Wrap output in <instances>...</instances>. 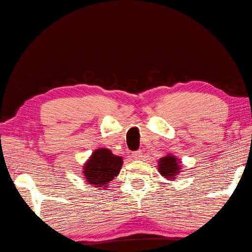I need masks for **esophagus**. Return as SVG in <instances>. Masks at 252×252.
Here are the masks:
<instances>
[{"mask_svg": "<svg viewBox=\"0 0 252 252\" xmlns=\"http://www.w3.org/2000/svg\"><path fill=\"white\" fill-rule=\"evenodd\" d=\"M132 157H133L135 159H141L143 158V153H142V151H136V152H133Z\"/></svg>", "mask_w": 252, "mask_h": 252, "instance_id": "34e87169", "label": "esophagus"}]
</instances>
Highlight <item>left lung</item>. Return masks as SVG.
I'll list each match as a JSON object with an SVG mask.
<instances>
[{"mask_svg":"<svg viewBox=\"0 0 252 252\" xmlns=\"http://www.w3.org/2000/svg\"><path fill=\"white\" fill-rule=\"evenodd\" d=\"M158 172L161 175L167 180H175V177L178 173L181 172V164L175 155L167 154L158 159Z\"/></svg>","mask_w":252,"mask_h":252,"instance_id":"obj_1","label":"left lung"}]
</instances>
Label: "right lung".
I'll return each mask as SVG.
<instances>
[{
    "mask_svg": "<svg viewBox=\"0 0 252 252\" xmlns=\"http://www.w3.org/2000/svg\"><path fill=\"white\" fill-rule=\"evenodd\" d=\"M122 164L121 157L114 155L109 149L100 148L90 155L82 173L89 185L107 189L109 183L120 173Z\"/></svg>",
    "mask_w": 252,
    "mask_h": 252,
    "instance_id": "add662e5",
    "label": "right lung"
}]
</instances>
